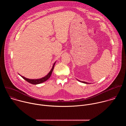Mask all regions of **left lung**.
Here are the masks:
<instances>
[{
    "label": "left lung",
    "mask_w": 126,
    "mask_h": 126,
    "mask_svg": "<svg viewBox=\"0 0 126 126\" xmlns=\"http://www.w3.org/2000/svg\"><path fill=\"white\" fill-rule=\"evenodd\" d=\"M79 81H80V82H82V83H85V84H89V83H87V82H83V81H79V80H78Z\"/></svg>",
    "instance_id": "obj_1"
}]
</instances>
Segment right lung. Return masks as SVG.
<instances>
[{"instance_id":"obj_1","label":"right lung","mask_w":126,"mask_h":126,"mask_svg":"<svg viewBox=\"0 0 126 126\" xmlns=\"http://www.w3.org/2000/svg\"><path fill=\"white\" fill-rule=\"evenodd\" d=\"M55 64V62L54 63V65L52 67V68L51 69V70H50V71L49 72V73L46 75L45 76V77L42 78H40V79H28V78H26L22 76H20L24 79L26 81H27L28 82H29V83H31L32 84H34V85H36V84H40V83H42L45 81H46V80H47L51 76V74L52 73V71L53 70V69H54V65Z\"/></svg>"}]
</instances>
